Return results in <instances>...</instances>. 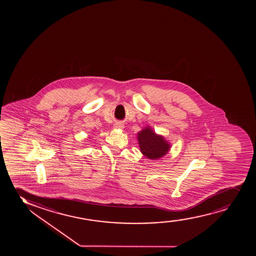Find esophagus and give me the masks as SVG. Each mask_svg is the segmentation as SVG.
Here are the masks:
<instances>
[{
	"mask_svg": "<svg viewBox=\"0 0 256 256\" xmlns=\"http://www.w3.org/2000/svg\"><path fill=\"white\" fill-rule=\"evenodd\" d=\"M114 127L115 128H117V129H122L124 127V124L122 123L118 122V123L115 124Z\"/></svg>",
	"mask_w": 256,
	"mask_h": 256,
	"instance_id": "34e87169",
	"label": "esophagus"
}]
</instances>
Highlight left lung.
<instances>
[{"mask_svg": "<svg viewBox=\"0 0 256 256\" xmlns=\"http://www.w3.org/2000/svg\"><path fill=\"white\" fill-rule=\"evenodd\" d=\"M142 153L148 159H159L168 153L170 145L162 136L156 135L150 128H145L138 134Z\"/></svg>", "mask_w": 256, "mask_h": 256, "instance_id": "1", "label": "left lung"}]
</instances>
